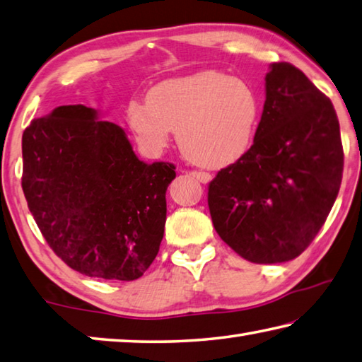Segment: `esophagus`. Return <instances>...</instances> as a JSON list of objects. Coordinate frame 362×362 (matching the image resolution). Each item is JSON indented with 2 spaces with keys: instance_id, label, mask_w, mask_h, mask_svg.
I'll list each match as a JSON object with an SVG mask.
<instances>
[{
  "instance_id": "34e87169",
  "label": "esophagus",
  "mask_w": 362,
  "mask_h": 362,
  "mask_svg": "<svg viewBox=\"0 0 362 362\" xmlns=\"http://www.w3.org/2000/svg\"><path fill=\"white\" fill-rule=\"evenodd\" d=\"M189 175L194 176L197 181L204 182V185H206V182L211 181V175L210 173H205V171H191V173H189Z\"/></svg>"
}]
</instances>
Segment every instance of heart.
I'll list each match as a JSON object with an SVG mask.
<instances>
[{
	"instance_id": "obj_1",
	"label": "heart",
	"mask_w": 362,
	"mask_h": 362,
	"mask_svg": "<svg viewBox=\"0 0 362 362\" xmlns=\"http://www.w3.org/2000/svg\"><path fill=\"white\" fill-rule=\"evenodd\" d=\"M259 112L255 88L219 71L163 81L151 88L148 101L127 105V120L146 151L162 152L176 132L182 154L205 168L227 167L246 154Z\"/></svg>"
}]
</instances>
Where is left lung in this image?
I'll return each instance as SVG.
<instances>
[{
    "mask_svg": "<svg viewBox=\"0 0 362 362\" xmlns=\"http://www.w3.org/2000/svg\"><path fill=\"white\" fill-rule=\"evenodd\" d=\"M341 173L331 100L299 68L272 63L255 143L208 186L214 229L246 261H291L326 223Z\"/></svg>",
    "mask_w": 362,
    "mask_h": 362,
    "instance_id": "left-lung-1",
    "label": "left lung"
}]
</instances>
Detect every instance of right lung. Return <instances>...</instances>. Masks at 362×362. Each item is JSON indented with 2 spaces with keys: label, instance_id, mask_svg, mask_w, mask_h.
<instances>
[{
  "label": "right lung",
  "instance_id": "right-lung-1",
  "mask_svg": "<svg viewBox=\"0 0 362 362\" xmlns=\"http://www.w3.org/2000/svg\"><path fill=\"white\" fill-rule=\"evenodd\" d=\"M22 156L30 211L68 267L120 281L149 269L163 238L173 163L139 160L125 132L84 105L31 120Z\"/></svg>",
  "mask_w": 362,
  "mask_h": 362
}]
</instances>
